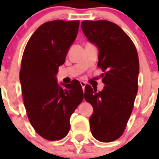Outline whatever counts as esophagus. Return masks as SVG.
<instances>
[{
	"mask_svg": "<svg viewBox=\"0 0 159 159\" xmlns=\"http://www.w3.org/2000/svg\"><path fill=\"white\" fill-rule=\"evenodd\" d=\"M80 84H81V87H82L83 90H84V88H85V86H86V83L84 82V81H81Z\"/></svg>",
	"mask_w": 159,
	"mask_h": 159,
	"instance_id": "1",
	"label": "esophagus"
}]
</instances>
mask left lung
<instances>
[{
	"instance_id": "left-lung-1",
	"label": "left lung",
	"mask_w": 159,
	"mask_h": 159,
	"mask_svg": "<svg viewBox=\"0 0 159 159\" xmlns=\"http://www.w3.org/2000/svg\"><path fill=\"white\" fill-rule=\"evenodd\" d=\"M81 29L90 43L99 50L98 66L103 74L101 92L87 84L84 99L93 107L90 128L102 143L123 134L131 114L138 92L139 63L130 38L116 24L108 20H84Z\"/></svg>"
}]
</instances>
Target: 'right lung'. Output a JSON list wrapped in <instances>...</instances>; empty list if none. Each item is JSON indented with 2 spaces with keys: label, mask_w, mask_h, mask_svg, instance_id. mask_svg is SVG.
<instances>
[{
  "label": "right lung",
  "mask_w": 159,
  "mask_h": 159,
  "mask_svg": "<svg viewBox=\"0 0 159 159\" xmlns=\"http://www.w3.org/2000/svg\"><path fill=\"white\" fill-rule=\"evenodd\" d=\"M79 20L46 22L32 34L25 47L20 71L24 103L29 122L41 137L55 141L65 137L70 118L84 99L80 83H57L78 33Z\"/></svg>",
  "instance_id": "add662e5"
}]
</instances>
